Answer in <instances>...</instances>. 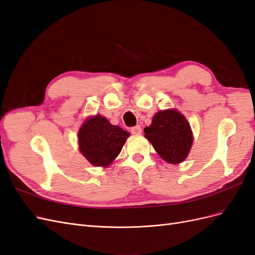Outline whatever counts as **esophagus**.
I'll return each mask as SVG.
<instances>
[{"label":"esophagus","instance_id":"obj_1","mask_svg":"<svg viewBox=\"0 0 255 255\" xmlns=\"http://www.w3.org/2000/svg\"><path fill=\"white\" fill-rule=\"evenodd\" d=\"M141 128H140V126H136V127H133L132 128H130V133L132 134H134V135H139V134H141Z\"/></svg>","mask_w":255,"mask_h":255}]
</instances>
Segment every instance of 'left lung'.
Instances as JSON below:
<instances>
[{
	"instance_id": "left-lung-1",
	"label": "left lung",
	"mask_w": 255,
	"mask_h": 255,
	"mask_svg": "<svg viewBox=\"0 0 255 255\" xmlns=\"http://www.w3.org/2000/svg\"><path fill=\"white\" fill-rule=\"evenodd\" d=\"M144 136L158 155L170 164H180L187 157L192 144V134L184 116L172 110L158 112L152 125L143 129Z\"/></svg>"
}]
</instances>
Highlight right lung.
<instances>
[{
    "label": "right lung",
    "mask_w": 255,
    "mask_h": 255,
    "mask_svg": "<svg viewBox=\"0 0 255 255\" xmlns=\"http://www.w3.org/2000/svg\"><path fill=\"white\" fill-rule=\"evenodd\" d=\"M128 135L127 130L111 125L98 115L82 126L79 132L80 150L90 164L106 167L118 156Z\"/></svg>",
    "instance_id": "add662e5"
}]
</instances>
